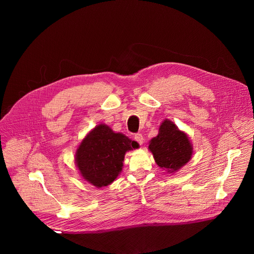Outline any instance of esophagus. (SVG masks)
Returning a JSON list of instances; mask_svg holds the SVG:
<instances>
[{
  "label": "esophagus",
  "instance_id": "34e87169",
  "mask_svg": "<svg viewBox=\"0 0 254 254\" xmlns=\"http://www.w3.org/2000/svg\"><path fill=\"white\" fill-rule=\"evenodd\" d=\"M134 138H135V140H136L140 145H142V144H143V140H144V139H143L142 134H140V132H138V134H136Z\"/></svg>",
  "mask_w": 254,
  "mask_h": 254
}]
</instances>
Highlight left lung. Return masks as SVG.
Returning <instances> with one entry per match:
<instances>
[{
  "mask_svg": "<svg viewBox=\"0 0 254 254\" xmlns=\"http://www.w3.org/2000/svg\"><path fill=\"white\" fill-rule=\"evenodd\" d=\"M148 148L158 167L170 173L190 162L192 154L189 137L168 119L159 127L158 135L150 141Z\"/></svg>",
  "mask_w": 254,
  "mask_h": 254,
  "instance_id": "left-lung-1",
  "label": "left lung"
}]
</instances>
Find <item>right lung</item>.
Instances as JSON below:
<instances>
[{
	"label": "right lung",
	"mask_w": 254,
	"mask_h": 254,
	"mask_svg": "<svg viewBox=\"0 0 254 254\" xmlns=\"http://www.w3.org/2000/svg\"><path fill=\"white\" fill-rule=\"evenodd\" d=\"M138 143L114 132L108 126L100 125L82 140L76 151L80 174L97 188L111 184L123 171L125 154Z\"/></svg>",
	"instance_id": "add662e5"
}]
</instances>
